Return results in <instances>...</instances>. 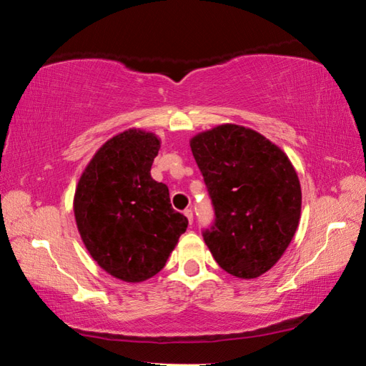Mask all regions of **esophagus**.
<instances>
[{
  "mask_svg": "<svg viewBox=\"0 0 366 366\" xmlns=\"http://www.w3.org/2000/svg\"><path fill=\"white\" fill-rule=\"evenodd\" d=\"M184 214L187 216V219H189V222L192 224V222H194V212H192V208L184 209Z\"/></svg>",
  "mask_w": 366,
  "mask_h": 366,
  "instance_id": "1",
  "label": "esophagus"
}]
</instances>
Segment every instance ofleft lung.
I'll return each mask as SVG.
<instances>
[{"label":"left lung","instance_id":"left-lung-1","mask_svg":"<svg viewBox=\"0 0 366 366\" xmlns=\"http://www.w3.org/2000/svg\"><path fill=\"white\" fill-rule=\"evenodd\" d=\"M214 221L203 239L222 269L253 280L276 264L299 226L302 190L280 147L252 129L222 124L190 140Z\"/></svg>","mask_w":366,"mask_h":366}]
</instances>
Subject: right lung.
Instances as JSON below:
<instances>
[{
  "instance_id": "obj_1",
  "label": "right lung",
  "mask_w": 366,
  "mask_h": 366,
  "mask_svg": "<svg viewBox=\"0 0 366 366\" xmlns=\"http://www.w3.org/2000/svg\"><path fill=\"white\" fill-rule=\"evenodd\" d=\"M159 140L129 129L109 139L80 176L74 214L86 250L111 276L150 280L164 268L189 221L172 209L169 189L150 174Z\"/></svg>"
}]
</instances>
